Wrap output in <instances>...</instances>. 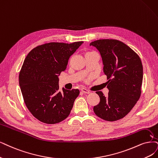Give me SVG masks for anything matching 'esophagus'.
Segmentation results:
<instances>
[{
	"label": "esophagus",
	"mask_w": 158,
	"mask_h": 158,
	"mask_svg": "<svg viewBox=\"0 0 158 158\" xmlns=\"http://www.w3.org/2000/svg\"><path fill=\"white\" fill-rule=\"evenodd\" d=\"M81 91H82L83 93H85V94H89V93H90V91L89 90H87L85 88L81 89Z\"/></svg>",
	"instance_id": "esophagus-1"
}]
</instances>
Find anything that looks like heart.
<instances>
[{"label":"heart","mask_w":158,"mask_h":158,"mask_svg":"<svg viewBox=\"0 0 158 158\" xmlns=\"http://www.w3.org/2000/svg\"><path fill=\"white\" fill-rule=\"evenodd\" d=\"M90 52H86V54H88V53H90ZM86 54H85V55H86Z\"/></svg>","instance_id":"heart-1"}]
</instances>
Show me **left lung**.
<instances>
[{"label": "left lung", "instance_id": "left-lung-1", "mask_svg": "<svg viewBox=\"0 0 158 158\" xmlns=\"http://www.w3.org/2000/svg\"><path fill=\"white\" fill-rule=\"evenodd\" d=\"M100 52L107 75L108 96L96 92L100 101L93 108L103 120L124 118L135 106L141 94L143 68L141 58L129 46L117 40H98L90 44Z\"/></svg>", "mask_w": 158, "mask_h": 158}]
</instances>
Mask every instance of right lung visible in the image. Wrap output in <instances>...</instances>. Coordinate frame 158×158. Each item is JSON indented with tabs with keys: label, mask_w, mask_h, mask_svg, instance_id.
Segmentation results:
<instances>
[{
	"label": "right lung",
	"mask_w": 158,
	"mask_h": 158,
	"mask_svg": "<svg viewBox=\"0 0 158 158\" xmlns=\"http://www.w3.org/2000/svg\"><path fill=\"white\" fill-rule=\"evenodd\" d=\"M83 42H51L34 48L23 62L19 83L29 111L48 124L60 122L69 116L78 89L59 90L58 76L66 69L69 57Z\"/></svg>",
	"instance_id": "1"
}]
</instances>
